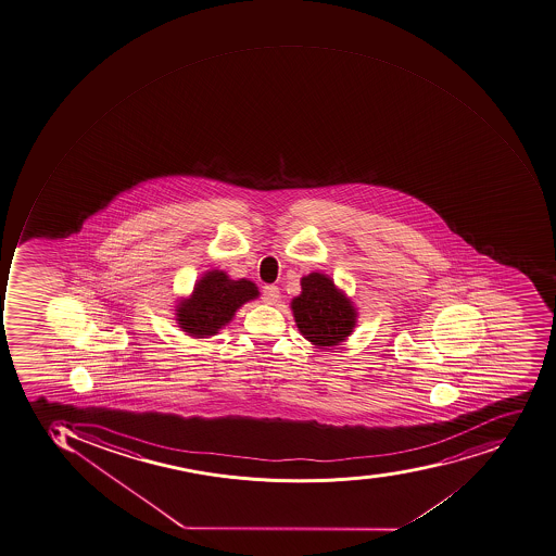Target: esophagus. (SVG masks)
I'll return each instance as SVG.
<instances>
[{
	"label": "esophagus",
	"mask_w": 556,
	"mask_h": 556,
	"mask_svg": "<svg viewBox=\"0 0 556 556\" xmlns=\"http://www.w3.org/2000/svg\"><path fill=\"white\" fill-rule=\"evenodd\" d=\"M280 291L277 286H265L263 288V302L267 305H276L279 302Z\"/></svg>",
	"instance_id": "1"
}]
</instances>
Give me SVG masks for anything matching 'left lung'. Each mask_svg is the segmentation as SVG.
<instances>
[{
  "instance_id": "1",
  "label": "left lung",
  "mask_w": 556,
  "mask_h": 556,
  "mask_svg": "<svg viewBox=\"0 0 556 556\" xmlns=\"http://www.w3.org/2000/svg\"><path fill=\"white\" fill-rule=\"evenodd\" d=\"M294 320L303 338L319 349L346 340L357 323V311L336 288L331 277L312 271L302 279V294L291 302Z\"/></svg>"
}]
</instances>
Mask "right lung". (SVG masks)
<instances>
[{"mask_svg":"<svg viewBox=\"0 0 556 556\" xmlns=\"http://www.w3.org/2000/svg\"><path fill=\"white\" fill-rule=\"evenodd\" d=\"M258 294L251 280H232L224 270L206 271L195 282L190 298L178 302V328L192 338L215 336L233 319L237 308Z\"/></svg>","mask_w":556,"mask_h":556,"instance_id":"add662e5","label":"right lung"}]
</instances>
